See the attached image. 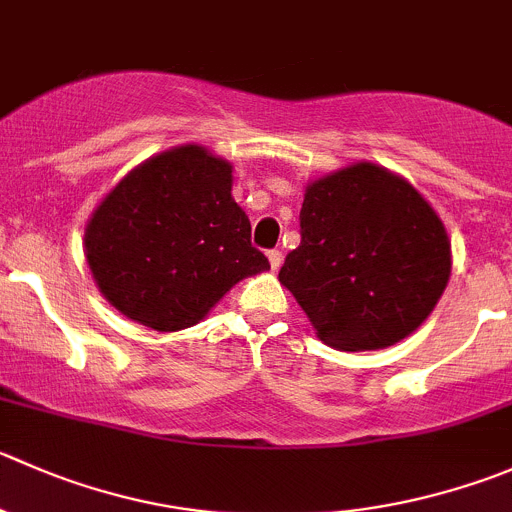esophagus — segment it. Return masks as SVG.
Masks as SVG:
<instances>
[{"label": "esophagus", "instance_id": "obj_1", "mask_svg": "<svg viewBox=\"0 0 512 512\" xmlns=\"http://www.w3.org/2000/svg\"><path fill=\"white\" fill-rule=\"evenodd\" d=\"M267 260H270L272 270H280V267H282V252L280 250H270V252H267Z\"/></svg>", "mask_w": 512, "mask_h": 512}]
</instances>
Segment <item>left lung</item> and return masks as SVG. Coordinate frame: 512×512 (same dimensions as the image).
I'll return each instance as SVG.
<instances>
[{
	"label": "left lung",
	"instance_id": "1",
	"mask_svg": "<svg viewBox=\"0 0 512 512\" xmlns=\"http://www.w3.org/2000/svg\"><path fill=\"white\" fill-rule=\"evenodd\" d=\"M280 282L325 345L380 350L418 330L450 277V240L418 190L372 162L310 182Z\"/></svg>",
	"mask_w": 512,
	"mask_h": 512
}]
</instances>
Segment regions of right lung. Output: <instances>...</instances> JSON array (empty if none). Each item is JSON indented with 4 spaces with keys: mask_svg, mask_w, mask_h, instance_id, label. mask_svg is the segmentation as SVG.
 Wrapping results in <instances>:
<instances>
[{
    "mask_svg": "<svg viewBox=\"0 0 512 512\" xmlns=\"http://www.w3.org/2000/svg\"><path fill=\"white\" fill-rule=\"evenodd\" d=\"M232 200V165L200 145L150 157L124 177L84 230L99 292L160 332L197 325L242 277L270 270Z\"/></svg>",
    "mask_w": 512,
    "mask_h": 512,
    "instance_id": "right-lung-1",
    "label": "right lung"
}]
</instances>
